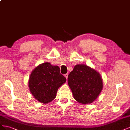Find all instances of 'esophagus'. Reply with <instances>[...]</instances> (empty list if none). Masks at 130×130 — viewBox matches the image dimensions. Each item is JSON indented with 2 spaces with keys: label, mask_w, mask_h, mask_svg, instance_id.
<instances>
[{
  "label": "esophagus",
  "mask_w": 130,
  "mask_h": 130,
  "mask_svg": "<svg viewBox=\"0 0 130 130\" xmlns=\"http://www.w3.org/2000/svg\"><path fill=\"white\" fill-rule=\"evenodd\" d=\"M64 76L65 77V78L66 79H68V73H66L64 75Z\"/></svg>",
  "instance_id": "34e87169"
}]
</instances>
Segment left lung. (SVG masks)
Here are the masks:
<instances>
[{
  "mask_svg": "<svg viewBox=\"0 0 130 130\" xmlns=\"http://www.w3.org/2000/svg\"><path fill=\"white\" fill-rule=\"evenodd\" d=\"M68 82L74 99L82 104L93 102L103 87L100 74L85 65H77L74 67L68 76Z\"/></svg>",
  "mask_w": 130,
  "mask_h": 130,
  "instance_id": "8db88e82",
  "label": "left lung"
}]
</instances>
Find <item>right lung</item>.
<instances>
[{"mask_svg": "<svg viewBox=\"0 0 130 130\" xmlns=\"http://www.w3.org/2000/svg\"><path fill=\"white\" fill-rule=\"evenodd\" d=\"M66 82L58 66L44 62L33 70L29 80L32 95L38 101L47 103L56 97L58 88Z\"/></svg>", "mask_w": 130, "mask_h": 130, "instance_id": "1", "label": "right lung"}]
</instances>
